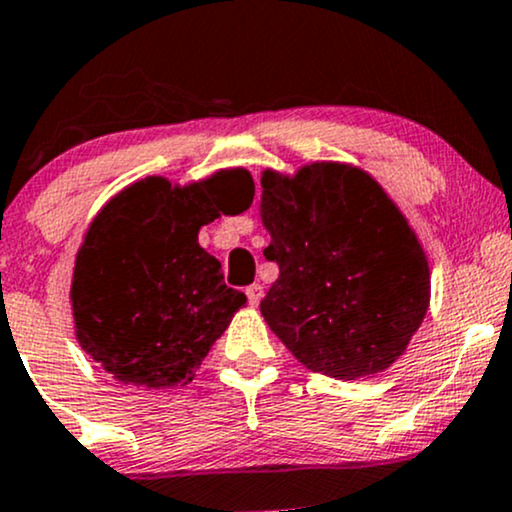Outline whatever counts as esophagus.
I'll use <instances>...</instances> for the list:
<instances>
[{"label": "esophagus", "instance_id": "1", "mask_svg": "<svg viewBox=\"0 0 512 512\" xmlns=\"http://www.w3.org/2000/svg\"><path fill=\"white\" fill-rule=\"evenodd\" d=\"M245 293H248V301H250V305H257V303L262 301L264 289H262V284H250L248 289H245Z\"/></svg>", "mask_w": 512, "mask_h": 512}]
</instances>
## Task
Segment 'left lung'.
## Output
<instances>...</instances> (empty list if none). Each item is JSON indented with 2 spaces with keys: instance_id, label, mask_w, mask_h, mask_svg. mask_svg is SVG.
Masks as SVG:
<instances>
[{
  "instance_id": "obj_1",
  "label": "left lung",
  "mask_w": 512,
  "mask_h": 512,
  "mask_svg": "<svg viewBox=\"0 0 512 512\" xmlns=\"http://www.w3.org/2000/svg\"><path fill=\"white\" fill-rule=\"evenodd\" d=\"M279 279L260 310L315 373L356 380L395 363L428 310V262L407 219L363 170L313 163L262 175Z\"/></svg>"
}]
</instances>
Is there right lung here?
I'll return each mask as SVG.
<instances>
[{"label": "right lung", "instance_id": "1", "mask_svg": "<svg viewBox=\"0 0 512 512\" xmlns=\"http://www.w3.org/2000/svg\"><path fill=\"white\" fill-rule=\"evenodd\" d=\"M248 170L197 185L146 178L105 204L76 255V337L125 385L190 383L245 293L223 284L221 262L197 243L199 226L250 207Z\"/></svg>", "mask_w": 512, "mask_h": 512}]
</instances>
